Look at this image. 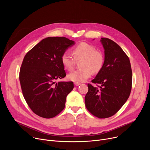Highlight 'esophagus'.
<instances>
[{
	"mask_svg": "<svg viewBox=\"0 0 150 150\" xmlns=\"http://www.w3.org/2000/svg\"><path fill=\"white\" fill-rule=\"evenodd\" d=\"M74 84H75L76 86H78L80 85L81 83H78V82H75V83H74Z\"/></svg>",
	"mask_w": 150,
	"mask_h": 150,
	"instance_id": "1",
	"label": "esophagus"
}]
</instances>
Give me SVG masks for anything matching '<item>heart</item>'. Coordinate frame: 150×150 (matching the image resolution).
I'll use <instances>...</instances> for the list:
<instances>
[{"label": "heart", "mask_w": 150, "mask_h": 150, "mask_svg": "<svg viewBox=\"0 0 150 150\" xmlns=\"http://www.w3.org/2000/svg\"><path fill=\"white\" fill-rule=\"evenodd\" d=\"M74 57L68 52L62 53L61 61L66 70H72L76 61H80L81 69L76 70L69 74L67 78L72 81L83 82L89 78L93 72L98 74L105 64V55L101 50H96L93 45L85 42H81L72 49Z\"/></svg>", "instance_id": "b5f03b06"}]
</instances>
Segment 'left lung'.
<instances>
[{
    "label": "left lung",
    "instance_id": "1",
    "mask_svg": "<svg viewBox=\"0 0 150 150\" xmlns=\"http://www.w3.org/2000/svg\"><path fill=\"white\" fill-rule=\"evenodd\" d=\"M105 64L92 83L88 84L85 105L88 111L100 119L114 115L125 103L132 88V74L128 57L121 47L108 38H102Z\"/></svg>",
    "mask_w": 150,
    "mask_h": 150
}]
</instances>
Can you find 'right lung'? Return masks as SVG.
<instances>
[{
	"instance_id": "obj_1",
	"label": "right lung",
	"mask_w": 150,
	"mask_h": 150,
	"mask_svg": "<svg viewBox=\"0 0 150 150\" xmlns=\"http://www.w3.org/2000/svg\"><path fill=\"white\" fill-rule=\"evenodd\" d=\"M74 44L65 37L46 38L23 59L19 72L23 96L31 111L39 117L50 119L65 107L66 97L74 89V83L55 81L66 76L61 58Z\"/></svg>"
}]
</instances>
